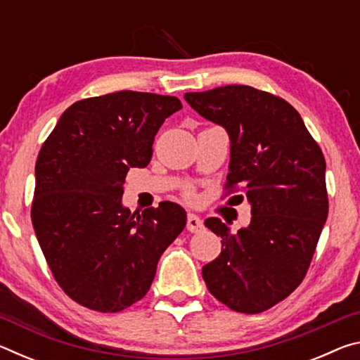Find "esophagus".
<instances>
[{
    "mask_svg": "<svg viewBox=\"0 0 360 360\" xmlns=\"http://www.w3.org/2000/svg\"><path fill=\"white\" fill-rule=\"evenodd\" d=\"M205 229L203 221L197 214H188L187 216V230L192 231V233H198Z\"/></svg>",
    "mask_w": 360,
    "mask_h": 360,
    "instance_id": "1",
    "label": "esophagus"
}]
</instances>
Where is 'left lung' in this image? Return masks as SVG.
Wrapping results in <instances>:
<instances>
[{"label":"left lung","instance_id":"1","mask_svg":"<svg viewBox=\"0 0 360 360\" xmlns=\"http://www.w3.org/2000/svg\"><path fill=\"white\" fill-rule=\"evenodd\" d=\"M184 98L227 131V187L245 188L252 214L236 233L219 217L205 221L222 238L221 254L202 268L206 288L233 311L262 313L307 275L328 212L324 155L279 96L225 85Z\"/></svg>","mask_w":360,"mask_h":360}]
</instances>
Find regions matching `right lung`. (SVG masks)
I'll use <instances>...</instances> for the list:
<instances>
[{"instance_id": "right-lung-1", "label": "right lung", "mask_w": 360, "mask_h": 360, "mask_svg": "<svg viewBox=\"0 0 360 360\" xmlns=\"http://www.w3.org/2000/svg\"><path fill=\"white\" fill-rule=\"evenodd\" d=\"M176 96L133 92L76 101L36 160L32 222L66 294L82 307L117 313L148 294L157 264L186 227L182 206L162 202L131 214L122 203L130 168H144Z\"/></svg>"}]
</instances>
